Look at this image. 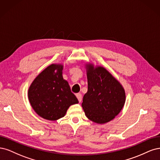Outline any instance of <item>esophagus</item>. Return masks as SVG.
I'll list each match as a JSON object with an SVG mask.
<instances>
[{"mask_svg": "<svg viewBox=\"0 0 160 160\" xmlns=\"http://www.w3.org/2000/svg\"><path fill=\"white\" fill-rule=\"evenodd\" d=\"M76 98H78V100L79 102H81V101H82V94L78 93V94H76Z\"/></svg>", "mask_w": 160, "mask_h": 160, "instance_id": "esophagus-1", "label": "esophagus"}]
</instances>
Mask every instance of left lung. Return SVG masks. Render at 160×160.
Masks as SVG:
<instances>
[{
	"label": "left lung",
	"instance_id": "obj_1",
	"mask_svg": "<svg viewBox=\"0 0 160 160\" xmlns=\"http://www.w3.org/2000/svg\"><path fill=\"white\" fill-rule=\"evenodd\" d=\"M88 92L82 106L86 117L97 123H105L116 116L124 106L125 90L114 76L102 66L86 65Z\"/></svg>",
	"mask_w": 160,
	"mask_h": 160
}]
</instances>
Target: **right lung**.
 <instances>
[{"label": "right lung", "instance_id": "1", "mask_svg": "<svg viewBox=\"0 0 160 160\" xmlns=\"http://www.w3.org/2000/svg\"><path fill=\"white\" fill-rule=\"evenodd\" d=\"M62 64H52L40 72L32 82L28 97L34 110L44 119L54 121L65 116L78 100L63 78Z\"/></svg>", "mask_w": 160, "mask_h": 160}]
</instances>
